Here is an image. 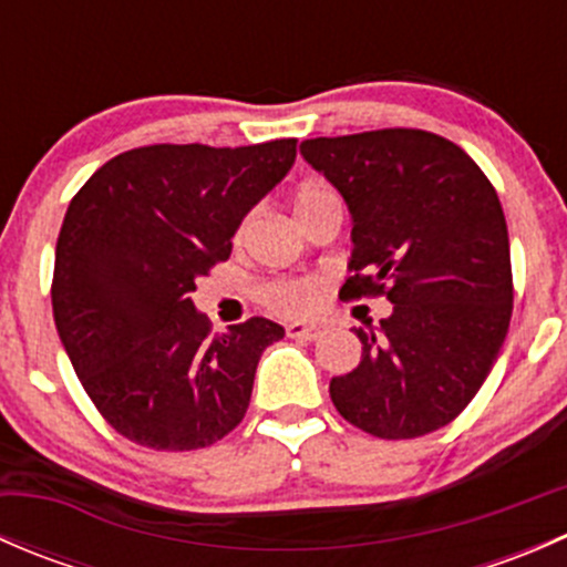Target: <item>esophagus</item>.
<instances>
[{
	"label": "esophagus",
	"mask_w": 567,
	"mask_h": 567,
	"mask_svg": "<svg viewBox=\"0 0 567 567\" xmlns=\"http://www.w3.org/2000/svg\"><path fill=\"white\" fill-rule=\"evenodd\" d=\"M288 337H293V340H318V337H323V326L318 323H305V320H296V323H288Z\"/></svg>",
	"instance_id": "obj_1"
}]
</instances>
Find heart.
<instances>
[{
  "label": "heart",
  "mask_w": 567,
  "mask_h": 567,
  "mask_svg": "<svg viewBox=\"0 0 567 567\" xmlns=\"http://www.w3.org/2000/svg\"><path fill=\"white\" fill-rule=\"evenodd\" d=\"M323 199H337V194L331 192L323 183H307L299 188L293 199L296 216L305 214L312 205L323 203ZM260 299L266 301L271 310L288 312V316H299V312H310L320 299V285L310 277H293V279H274V282L262 285Z\"/></svg>",
  "instance_id": "obj_1"
}]
</instances>
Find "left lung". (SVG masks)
Wrapping results in <instances>:
<instances>
[{"label":"left lung","mask_w":567,"mask_h":567,"mask_svg":"<svg viewBox=\"0 0 567 567\" xmlns=\"http://www.w3.org/2000/svg\"><path fill=\"white\" fill-rule=\"evenodd\" d=\"M301 156L351 210L353 277L342 288L392 301L353 329L362 362L331 379L351 425L416 439L453 422L494 368L513 316L511 241L499 197L455 142L381 128L301 142Z\"/></svg>","instance_id":"obj_1"}]
</instances>
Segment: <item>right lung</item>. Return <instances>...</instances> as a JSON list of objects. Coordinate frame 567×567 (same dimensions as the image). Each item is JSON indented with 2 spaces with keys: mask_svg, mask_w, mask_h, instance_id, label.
Instances as JSON below:
<instances>
[{
  "mask_svg": "<svg viewBox=\"0 0 567 567\" xmlns=\"http://www.w3.org/2000/svg\"><path fill=\"white\" fill-rule=\"evenodd\" d=\"M293 162L296 140L134 147L68 205L51 282L56 334L95 409L131 442L199 450L247 414L257 362L285 329L249 318L214 337L192 290Z\"/></svg>",
  "mask_w": 567,
  "mask_h": 567,
  "instance_id": "right-lung-1",
  "label": "right lung"
}]
</instances>
